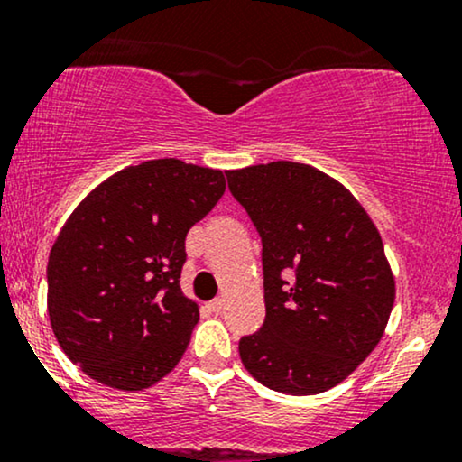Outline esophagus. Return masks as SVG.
Instances as JSON below:
<instances>
[{
	"mask_svg": "<svg viewBox=\"0 0 462 462\" xmlns=\"http://www.w3.org/2000/svg\"><path fill=\"white\" fill-rule=\"evenodd\" d=\"M206 309H208L210 312H215V315H219L221 310H224V300H213L206 304Z\"/></svg>",
	"mask_w": 462,
	"mask_h": 462,
	"instance_id": "obj_1",
	"label": "esophagus"
}]
</instances>
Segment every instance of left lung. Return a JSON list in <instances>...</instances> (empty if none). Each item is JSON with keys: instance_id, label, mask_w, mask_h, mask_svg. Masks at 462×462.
<instances>
[{"instance_id": "obj_1", "label": "left lung", "mask_w": 462, "mask_h": 462, "mask_svg": "<svg viewBox=\"0 0 462 462\" xmlns=\"http://www.w3.org/2000/svg\"><path fill=\"white\" fill-rule=\"evenodd\" d=\"M263 238L264 317L238 341L258 383L315 395L347 378L383 338L395 278L367 210L310 164L275 161L227 171Z\"/></svg>"}]
</instances>
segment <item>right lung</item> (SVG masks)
Instances as JSON below:
<instances>
[{
  "label": "right lung",
  "mask_w": 462,
  "mask_h": 462,
  "mask_svg": "<svg viewBox=\"0 0 462 462\" xmlns=\"http://www.w3.org/2000/svg\"><path fill=\"white\" fill-rule=\"evenodd\" d=\"M226 190L224 171L158 158L125 167L73 210L47 263V312L93 380L150 389L187 352L199 309L180 289L184 238Z\"/></svg>",
  "instance_id": "1"
}]
</instances>
